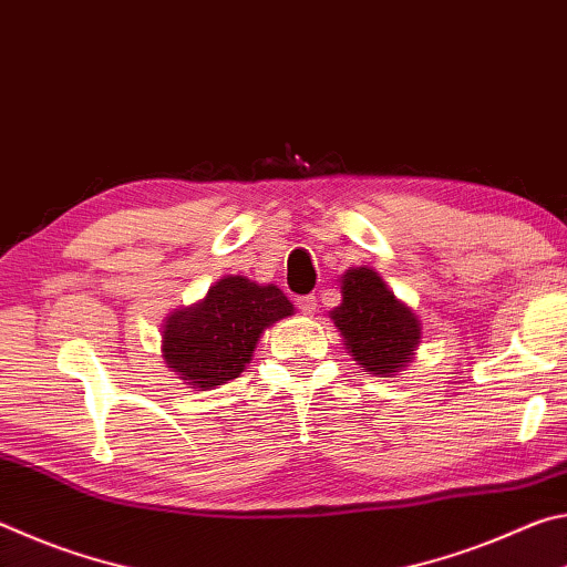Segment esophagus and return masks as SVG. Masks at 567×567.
Here are the masks:
<instances>
[{"label":"esophagus","instance_id":"34e87169","mask_svg":"<svg viewBox=\"0 0 567 567\" xmlns=\"http://www.w3.org/2000/svg\"><path fill=\"white\" fill-rule=\"evenodd\" d=\"M295 305H297V310H300V312L312 315L315 310H318V297H315V295H302V297H297Z\"/></svg>","mask_w":567,"mask_h":567}]
</instances>
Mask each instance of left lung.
Returning a JSON list of instances; mask_svg holds the SVG:
<instances>
[{
	"mask_svg": "<svg viewBox=\"0 0 567 567\" xmlns=\"http://www.w3.org/2000/svg\"><path fill=\"white\" fill-rule=\"evenodd\" d=\"M344 350L368 375L390 378L405 370L420 344V320L370 267L342 275V302L330 312Z\"/></svg>",
	"mask_w": 567,
	"mask_h": 567,
	"instance_id": "obj_1",
	"label": "left lung"
}]
</instances>
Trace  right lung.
<instances>
[{
	"label": "right lung",
	"instance_id": "right-lung-1",
	"mask_svg": "<svg viewBox=\"0 0 567 567\" xmlns=\"http://www.w3.org/2000/svg\"><path fill=\"white\" fill-rule=\"evenodd\" d=\"M295 307L275 285L227 275L203 300L175 310L162 324V358L179 380L213 390L239 378L260 334Z\"/></svg>",
	"mask_w": 567,
	"mask_h": 567
}]
</instances>
